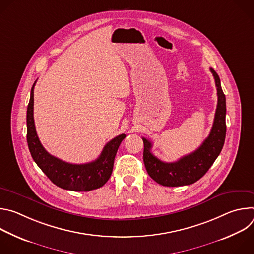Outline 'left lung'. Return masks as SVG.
<instances>
[{
  "label": "left lung",
  "mask_w": 254,
  "mask_h": 254,
  "mask_svg": "<svg viewBox=\"0 0 254 254\" xmlns=\"http://www.w3.org/2000/svg\"><path fill=\"white\" fill-rule=\"evenodd\" d=\"M210 71L215 79L218 102L212 129L196 151L182 157L177 162L165 163L152 154V142L146 137H142L144 166L150 177L160 185L178 187L197 182L207 173L222 151L226 135V98L218 74L212 68H210Z\"/></svg>",
  "instance_id": "8db88e82"
}]
</instances>
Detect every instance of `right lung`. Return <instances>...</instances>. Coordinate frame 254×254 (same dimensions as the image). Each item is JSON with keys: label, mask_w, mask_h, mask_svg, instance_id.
I'll use <instances>...</instances> for the list:
<instances>
[{"label": "right lung", "mask_w": 254, "mask_h": 254, "mask_svg": "<svg viewBox=\"0 0 254 254\" xmlns=\"http://www.w3.org/2000/svg\"><path fill=\"white\" fill-rule=\"evenodd\" d=\"M35 83L31 89L27 108V142L33 160L51 182L62 189L88 192L102 187L112 176L118 149L126 134L122 133L108 141L100 156L87 164H70L50 155L43 148L35 128L33 117Z\"/></svg>", "instance_id": "right-lung-1"}]
</instances>
